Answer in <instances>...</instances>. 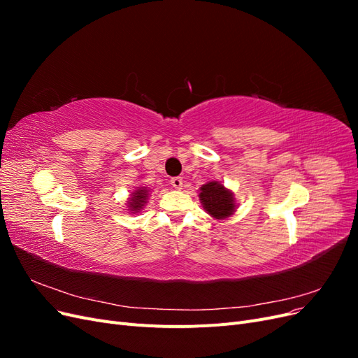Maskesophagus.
I'll list each match as a JSON object with an SVG mask.
<instances>
[{
    "mask_svg": "<svg viewBox=\"0 0 358 358\" xmlns=\"http://www.w3.org/2000/svg\"><path fill=\"white\" fill-rule=\"evenodd\" d=\"M170 183H171V187L175 188V189H182V187H183L182 178H171V179H170Z\"/></svg>",
    "mask_w": 358,
    "mask_h": 358,
    "instance_id": "1",
    "label": "esophagus"
}]
</instances>
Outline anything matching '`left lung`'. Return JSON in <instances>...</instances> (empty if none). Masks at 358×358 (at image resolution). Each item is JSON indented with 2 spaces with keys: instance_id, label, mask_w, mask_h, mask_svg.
<instances>
[{
  "instance_id": "left-lung-1",
  "label": "left lung",
  "mask_w": 358,
  "mask_h": 358,
  "mask_svg": "<svg viewBox=\"0 0 358 358\" xmlns=\"http://www.w3.org/2000/svg\"><path fill=\"white\" fill-rule=\"evenodd\" d=\"M199 197L204 210L212 215L216 220H225L233 215L236 209V203L233 192L224 188L220 182H208L200 188Z\"/></svg>"
}]
</instances>
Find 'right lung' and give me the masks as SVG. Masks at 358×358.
Wrapping results in <instances>:
<instances>
[{
    "label": "right lung",
    "mask_w": 358,
    "mask_h": 358,
    "mask_svg": "<svg viewBox=\"0 0 358 358\" xmlns=\"http://www.w3.org/2000/svg\"><path fill=\"white\" fill-rule=\"evenodd\" d=\"M131 196L133 197L129 199V201H128V208L133 213L134 212L137 213L145 206V203L148 200V196H149V191L145 187H142V188H137V191L133 192Z\"/></svg>",
    "instance_id": "obj_1"
}]
</instances>
